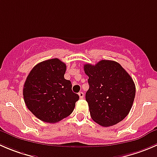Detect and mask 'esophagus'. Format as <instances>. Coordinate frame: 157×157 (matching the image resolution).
<instances>
[{
    "label": "esophagus",
    "mask_w": 157,
    "mask_h": 157,
    "mask_svg": "<svg viewBox=\"0 0 157 157\" xmlns=\"http://www.w3.org/2000/svg\"><path fill=\"white\" fill-rule=\"evenodd\" d=\"M78 95H79V97H80V99H83V97H84V94H83V92H79Z\"/></svg>",
    "instance_id": "34e87169"
}]
</instances>
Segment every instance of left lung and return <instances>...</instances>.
I'll return each instance as SVG.
<instances>
[{
    "label": "left lung",
    "mask_w": 157,
    "mask_h": 157,
    "mask_svg": "<svg viewBox=\"0 0 157 157\" xmlns=\"http://www.w3.org/2000/svg\"><path fill=\"white\" fill-rule=\"evenodd\" d=\"M89 77L86 100L93 121L102 127L115 125L128 115L136 94L134 82L121 64L102 60L83 66Z\"/></svg>",
    "instance_id": "1"
}]
</instances>
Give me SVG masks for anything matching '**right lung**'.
<instances>
[{
    "label": "right lung",
    "mask_w": 157,
    "mask_h": 157,
    "mask_svg": "<svg viewBox=\"0 0 157 157\" xmlns=\"http://www.w3.org/2000/svg\"><path fill=\"white\" fill-rule=\"evenodd\" d=\"M67 66L57 58L37 63L27 76L23 89L25 104L40 121L54 124L74 111L79 96L64 78Z\"/></svg>",
    "instance_id": "obj_1"
}]
</instances>
